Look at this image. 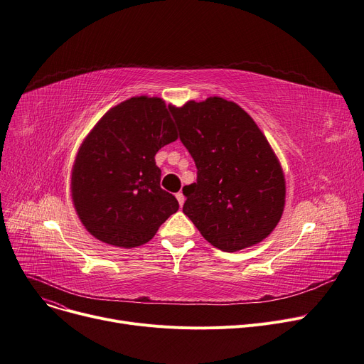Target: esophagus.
<instances>
[{"mask_svg":"<svg viewBox=\"0 0 364 364\" xmlns=\"http://www.w3.org/2000/svg\"><path fill=\"white\" fill-rule=\"evenodd\" d=\"M176 198H177L180 206H183V205H184V200H186V198H184V195H183V191H178L177 195H176Z\"/></svg>","mask_w":364,"mask_h":364,"instance_id":"esophagus-1","label":"esophagus"}]
</instances>
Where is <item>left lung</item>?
I'll return each instance as SVG.
<instances>
[{"label":"left lung","mask_w":364,"mask_h":364,"mask_svg":"<svg viewBox=\"0 0 364 364\" xmlns=\"http://www.w3.org/2000/svg\"><path fill=\"white\" fill-rule=\"evenodd\" d=\"M169 111L198 168L196 183L183 187V212L223 252L260 243L281 220L285 180L253 118L218 96Z\"/></svg>","instance_id":"1"}]
</instances>
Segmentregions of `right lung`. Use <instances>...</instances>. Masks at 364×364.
<instances>
[{
  "label": "right lung",
  "instance_id": "obj_1",
  "mask_svg": "<svg viewBox=\"0 0 364 364\" xmlns=\"http://www.w3.org/2000/svg\"><path fill=\"white\" fill-rule=\"evenodd\" d=\"M169 108L136 96L111 108L93 127L73 166L71 193L86 230L107 245L148 243L178 210L161 188L156 152L177 139Z\"/></svg>",
  "mask_w": 364,
  "mask_h": 364
}]
</instances>
